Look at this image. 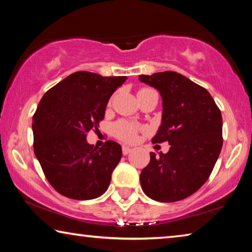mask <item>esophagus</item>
Here are the masks:
<instances>
[{"mask_svg":"<svg viewBox=\"0 0 252 252\" xmlns=\"http://www.w3.org/2000/svg\"><path fill=\"white\" fill-rule=\"evenodd\" d=\"M132 151V149L130 148V147H126V146H123L122 147V153L125 156H126V155H129V153Z\"/></svg>","mask_w":252,"mask_h":252,"instance_id":"esophagus-1","label":"esophagus"}]
</instances>
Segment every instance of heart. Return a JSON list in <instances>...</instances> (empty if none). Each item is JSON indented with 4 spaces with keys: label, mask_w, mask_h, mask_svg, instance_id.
I'll return each instance as SVG.
<instances>
[{
    "label": "heart",
    "mask_w": 252,
    "mask_h": 252,
    "mask_svg": "<svg viewBox=\"0 0 252 252\" xmlns=\"http://www.w3.org/2000/svg\"><path fill=\"white\" fill-rule=\"evenodd\" d=\"M143 90H149V89H142L140 91ZM140 129L141 127L134 125V123L126 120H120L112 126V133L116 138L122 140V141L133 142L136 139V135H138Z\"/></svg>",
    "instance_id": "1"
}]
</instances>
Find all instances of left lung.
Returning <instances> with one entry per match:
<instances>
[{"instance_id": "left-lung-1", "label": "left lung", "mask_w": 252, "mask_h": 252, "mask_svg": "<svg viewBox=\"0 0 252 252\" xmlns=\"http://www.w3.org/2000/svg\"><path fill=\"white\" fill-rule=\"evenodd\" d=\"M162 96V122L152 143L169 142L168 153H150L140 174L143 192L159 202H174L198 191L222 148V117L206 89L172 71L140 75Z\"/></svg>"}]
</instances>
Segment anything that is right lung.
I'll list each match as a JSON object with an SVG mask.
<instances>
[{
	"instance_id": "add662e5",
	"label": "right lung",
	"mask_w": 252,
	"mask_h": 252,
	"mask_svg": "<svg viewBox=\"0 0 252 252\" xmlns=\"http://www.w3.org/2000/svg\"><path fill=\"white\" fill-rule=\"evenodd\" d=\"M126 76L79 71L45 93L33 116V148L45 178L60 194L74 200L100 197L121 160V146L108 140L100 149L87 133L104 119L110 96Z\"/></svg>"
}]
</instances>
